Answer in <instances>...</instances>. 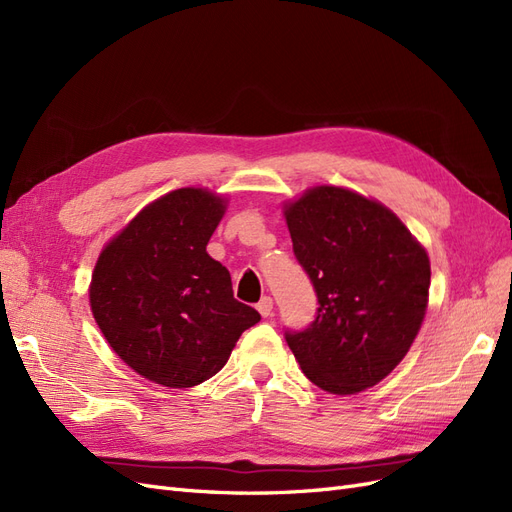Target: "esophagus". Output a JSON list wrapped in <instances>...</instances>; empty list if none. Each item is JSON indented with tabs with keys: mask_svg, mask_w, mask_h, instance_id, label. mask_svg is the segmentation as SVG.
I'll return each instance as SVG.
<instances>
[{
	"mask_svg": "<svg viewBox=\"0 0 512 512\" xmlns=\"http://www.w3.org/2000/svg\"><path fill=\"white\" fill-rule=\"evenodd\" d=\"M256 307H258V312H260L262 318H269L273 314V299L271 297H262Z\"/></svg>",
	"mask_w": 512,
	"mask_h": 512,
	"instance_id": "1",
	"label": "esophagus"
}]
</instances>
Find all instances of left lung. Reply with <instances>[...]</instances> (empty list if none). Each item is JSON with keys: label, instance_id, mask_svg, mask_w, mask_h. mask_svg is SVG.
Segmentation results:
<instances>
[{"label": "left lung", "instance_id": "obj_1", "mask_svg": "<svg viewBox=\"0 0 512 512\" xmlns=\"http://www.w3.org/2000/svg\"><path fill=\"white\" fill-rule=\"evenodd\" d=\"M292 250L314 284L316 318L286 342L322 391L352 395L404 359L429 299V258L393 211L318 185L284 207Z\"/></svg>", "mask_w": 512, "mask_h": 512}]
</instances>
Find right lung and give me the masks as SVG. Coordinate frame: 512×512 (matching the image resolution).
Masks as SVG:
<instances>
[{"instance_id":"1","label":"right lung","mask_w":512,"mask_h":512,"mask_svg":"<svg viewBox=\"0 0 512 512\" xmlns=\"http://www.w3.org/2000/svg\"><path fill=\"white\" fill-rule=\"evenodd\" d=\"M224 209L203 188L168 192L104 247L91 275V312L106 342L136 374L170 389L218 374L260 320L207 254Z\"/></svg>"}]
</instances>
